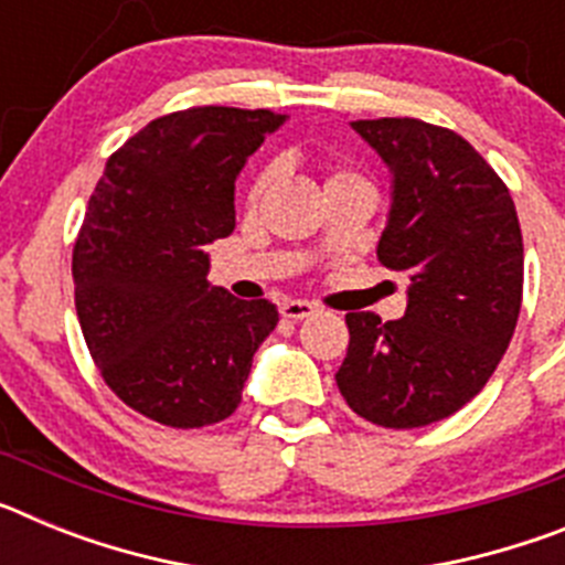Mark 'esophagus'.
I'll list each match as a JSON object with an SVG mask.
<instances>
[{"instance_id": "34e87169", "label": "esophagus", "mask_w": 565, "mask_h": 565, "mask_svg": "<svg viewBox=\"0 0 565 565\" xmlns=\"http://www.w3.org/2000/svg\"><path fill=\"white\" fill-rule=\"evenodd\" d=\"M279 313L297 322V319H306L311 317V313H317V306H313V302H306V299H288V302L279 306Z\"/></svg>"}]
</instances>
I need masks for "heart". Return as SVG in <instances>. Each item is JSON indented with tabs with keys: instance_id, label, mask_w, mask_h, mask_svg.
<instances>
[{
	"instance_id": "b5f03b06",
	"label": "heart",
	"mask_w": 565,
	"mask_h": 565,
	"mask_svg": "<svg viewBox=\"0 0 565 565\" xmlns=\"http://www.w3.org/2000/svg\"><path fill=\"white\" fill-rule=\"evenodd\" d=\"M271 181H274V169L271 167L263 169V172H259L257 178H254L252 189H248V203H257L259 198L266 194V189L271 186ZM333 181H362V178H356V174H353V172H333L331 178H328V183H333Z\"/></svg>"
}]
</instances>
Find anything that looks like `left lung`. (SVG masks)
<instances>
[{
  "label": "left lung",
  "mask_w": 565,
  "mask_h": 565,
  "mask_svg": "<svg viewBox=\"0 0 565 565\" xmlns=\"http://www.w3.org/2000/svg\"><path fill=\"white\" fill-rule=\"evenodd\" d=\"M393 172L379 263L402 271L407 311L348 313L339 393L356 416L411 430L461 411L495 373L523 299V237L507 183L452 129L353 121Z\"/></svg>",
  "instance_id": "obj_1"
}]
</instances>
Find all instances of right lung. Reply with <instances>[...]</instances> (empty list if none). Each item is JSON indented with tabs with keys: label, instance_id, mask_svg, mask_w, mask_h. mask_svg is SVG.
Here are the masks:
<instances>
[{
	"label": "right lung",
	"instance_id": "add662e5",
	"mask_svg": "<svg viewBox=\"0 0 565 565\" xmlns=\"http://www.w3.org/2000/svg\"><path fill=\"white\" fill-rule=\"evenodd\" d=\"M286 115L192 107L109 154L73 248L89 356L135 413L192 430L237 411L279 322L268 299L209 286L206 246L234 232V181Z\"/></svg>",
	"mask_w": 565,
	"mask_h": 565
}]
</instances>
